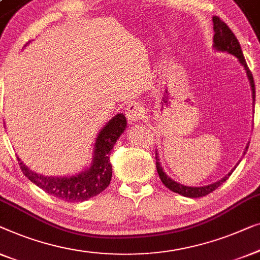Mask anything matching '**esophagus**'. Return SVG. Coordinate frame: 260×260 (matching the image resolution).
Listing matches in <instances>:
<instances>
[{"mask_svg":"<svg viewBox=\"0 0 260 260\" xmlns=\"http://www.w3.org/2000/svg\"><path fill=\"white\" fill-rule=\"evenodd\" d=\"M145 114V108L140 102H131L126 107V116L131 122L138 121Z\"/></svg>","mask_w":260,"mask_h":260,"instance_id":"1","label":"esophagus"}]
</instances>
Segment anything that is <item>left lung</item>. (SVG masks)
Instances as JSON below:
<instances>
[{
  "instance_id": "left-lung-1",
  "label": "left lung",
  "mask_w": 260,
  "mask_h": 260,
  "mask_svg": "<svg viewBox=\"0 0 260 260\" xmlns=\"http://www.w3.org/2000/svg\"><path fill=\"white\" fill-rule=\"evenodd\" d=\"M213 30H214L213 42H214L215 49L221 50V52H228L230 54H233V55L238 58L240 63L244 66L245 71H246V74L248 76V80H250L251 88H252V96H253V102H254L255 89H254L253 76H252V73L247 67V63H246V61H245V57L243 55V50H241V48H240L238 40H237V38L232 32L231 29H230L229 25L218 16L213 17ZM247 147H246V151H247ZM155 166H156V171H158V174H159L160 179H161L162 184L165 185L167 188H170L171 191L179 193V194H181L184 197H189V198H199V197H204V196L208 194V193L213 192L214 189H217L219 186L222 184V182L228 180V179L230 178V175L232 174V172L235 171V168H236V167L233 168V170L230 172L228 175H225L221 180L213 182V184L203 186V187H188V186L178 184V182L172 180L170 177H167L165 172L162 171L161 165H160L158 155H155Z\"/></svg>"
}]
</instances>
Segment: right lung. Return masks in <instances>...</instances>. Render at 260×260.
Segmentation results:
<instances>
[{"label":"right lung","mask_w":260,"mask_h":260,"mask_svg":"<svg viewBox=\"0 0 260 260\" xmlns=\"http://www.w3.org/2000/svg\"><path fill=\"white\" fill-rule=\"evenodd\" d=\"M125 115L116 114L104 127L96 138L93 165L88 171L79 175L64 178L43 177L34 173L19 160V165L23 174L36 186L56 198L69 203L83 202L92 197L100 194L108 187L112 179L111 151L120 135L126 128Z\"/></svg>","instance_id":"obj_1"}]
</instances>
